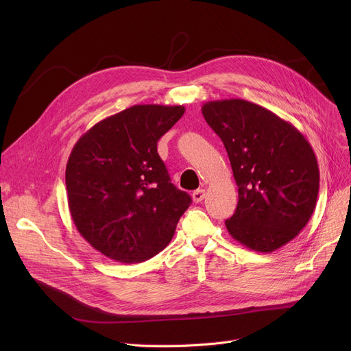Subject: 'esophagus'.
<instances>
[{
    "label": "esophagus",
    "mask_w": 351,
    "mask_h": 351,
    "mask_svg": "<svg viewBox=\"0 0 351 351\" xmlns=\"http://www.w3.org/2000/svg\"><path fill=\"white\" fill-rule=\"evenodd\" d=\"M205 195H206L205 189H197V191H195L192 193V199H193L195 204H199V202H202V200L205 199Z\"/></svg>",
    "instance_id": "34e87169"
}]
</instances>
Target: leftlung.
I'll return each instance as SVG.
<instances>
[{"label": "left lung", "mask_w": 351, "mask_h": 351, "mask_svg": "<svg viewBox=\"0 0 351 351\" xmlns=\"http://www.w3.org/2000/svg\"><path fill=\"white\" fill-rule=\"evenodd\" d=\"M202 114L222 139L239 188L225 225L250 250L270 253L293 241L316 208L320 172L304 135L245 99L210 101Z\"/></svg>", "instance_id": "8db88e82"}]
</instances>
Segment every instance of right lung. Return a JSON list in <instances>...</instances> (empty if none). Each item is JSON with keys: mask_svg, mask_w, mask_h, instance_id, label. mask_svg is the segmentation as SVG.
Returning a JSON list of instances; mask_svg holds the SVG:
<instances>
[{"mask_svg": "<svg viewBox=\"0 0 351 351\" xmlns=\"http://www.w3.org/2000/svg\"><path fill=\"white\" fill-rule=\"evenodd\" d=\"M183 105H134L92 126L73 145L65 183L73 225L85 241L121 263H141L169 245L191 196L171 183L160 136Z\"/></svg>", "mask_w": 351, "mask_h": 351, "instance_id": "add662e5", "label": "right lung"}]
</instances>
